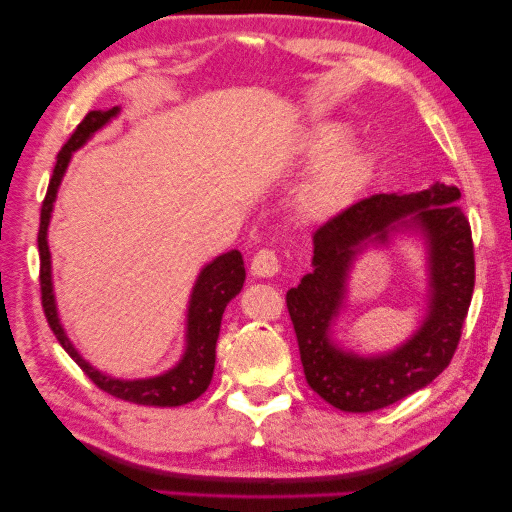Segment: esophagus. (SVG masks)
<instances>
[{
	"label": "esophagus",
	"instance_id": "obj_1",
	"mask_svg": "<svg viewBox=\"0 0 512 512\" xmlns=\"http://www.w3.org/2000/svg\"><path fill=\"white\" fill-rule=\"evenodd\" d=\"M279 270H281L279 256H276L272 249L256 251V256L251 258V274L254 276H263V279H267V276H274Z\"/></svg>",
	"mask_w": 512,
	"mask_h": 512
}]
</instances>
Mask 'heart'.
Returning <instances> with one entry per match:
<instances>
[{
    "label": "heart",
    "mask_w": 512,
    "mask_h": 512,
    "mask_svg": "<svg viewBox=\"0 0 512 512\" xmlns=\"http://www.w3.org/2000/svg\"><path fill=\"white\" fill-rule=\"evenodd\" d=\"M349 129L342 124H317L306 140V154L315 163L299 190L306 215H333L354 201L370 179L372 156L365 147L345 145Z\"/></svg>",
    "instance_id": "1"
}]
</instances>
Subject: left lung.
<instances>
[{
  "mask_svg": "<svg viewBox=\"0 0 512 512\" xmlns=\"http://www.w3.org/2000/svg\"><path fill=\"white\" fill-rule=\"evenodd\" d=\"M456 186L372 195L324 222L313 236V272L286 295L306 381L345 413H372L429 385L454 358L474 292V242ZM417 228L430 247V313L404 346L358 357L332 345L330 322L344 300L348 267L367 241Z\"/></svg>",
  "mask_w": 512,
  "mask_h": 512,
  "instance_id": "left-lung-1",
  "label": "left lung"
}]
</instances>
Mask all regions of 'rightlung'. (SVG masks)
<instances>
[{
    "label": "right lung",
    "mask_w": 512,
    "mask_h": 512,
    "mask_svg": "<svg viewBox=\"0 0 512 512\" xmlns=\"http://www.w3.org/2000/svg\"><path fill=\"white\" fill-rule=\"evenodd\" d=\"M120 113V108L113 106L108 111H90L79 127L74 129L70 140L65 142L61 152L56 156L54 174L49 179V188L40 208V229H38V254H40V295H43V311L49 322V329L54 331L56 340L61 347L72 356L88 379L97 385L99 390L108 392L117 399L131 401V404L140 406H183L188 401H195L206 392L213 379L215 370V345L217 335H220V324L224 308L229 301L242 290L245 283V263H242V254L238 249L226 251V254L217 256L213 263H208L201 274L197 276L195 288L190 295L188 306V331H186V354L177 363V367L167 370L161 376H152V379H136V381H122L113 379V376L102 374L95 370L88 360H83L81 354L67 338L61 320L56 313V301L52 290V256H49L47 245V226L49 217H52V208L56 201L58 186L67 170L72 154L77 152L81 145L92 133L99 131L106 122Z\"/></svg>",
    "instance_id": "add662e5"
}]
</instances>
